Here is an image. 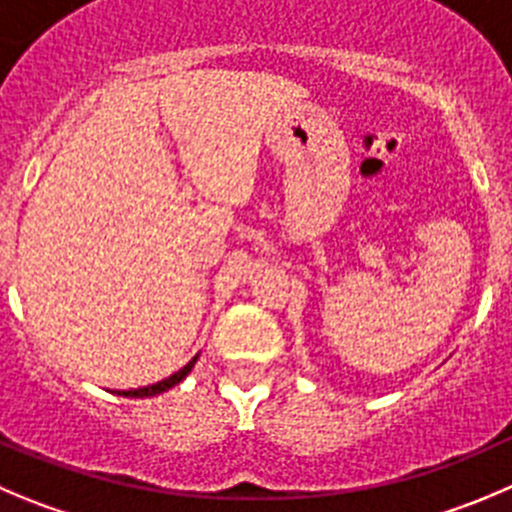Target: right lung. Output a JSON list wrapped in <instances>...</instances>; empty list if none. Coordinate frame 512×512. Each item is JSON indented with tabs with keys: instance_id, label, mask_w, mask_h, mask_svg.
Segmentation results:
<instances>
[{
	"instance_id": "add662e5",
	"label": "right lung",
	"mask_w": 512,
	"mask_h": 512,
	"mask_svg": "<svg viewBox=\"0 0 512 512\" xmlns=\"http://www.w3.org/2000/svg\"><path fill=\"white\" fill-rule=\"evenodd\" d=\"M196 359H198V357H193L191 362L186 364V367L178 369V372H175V374H170V377H168V379H163V382L150 384V387L128 389V392H118V394H123V397H155V394H160V392H168L170 387H175V384L183 382V379L188 377V372H191V369H193V364H196Z\"/></svg>"
}]
</instances>
